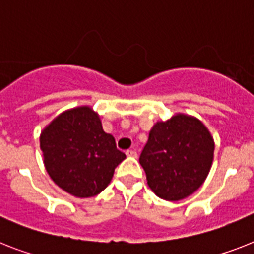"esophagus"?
I'll return each instance as SVG.
<instances>
[{"label":"esophagus","mask_w":254,"mask_h":254,"mask_svg":"<svg viewBox=\"0 0 254 254\" xmlns=\"http://www.w3.org/2000/svg\"><path fill=\"white\" fill-rule=\"evenodd\" d=\"M125 153H127V157H137V152H135V151H133V150H127Z\"/></svg>","instance_id":"34e87169"}]
</instances>
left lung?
I'll return each instance as SVG.
<instances>
[{"mask_svg": "<svg viewBox=\"0 0 254 254\" xmlns=\"http://www.w3.org/2000/svg\"><path fill=\"white\" fill-rule=\"evenodd\" d=\"M214 157V140L199 119L176 114L152 127L139 164L147 185L159 197L178 201L206 180Z\"/></svg>", "mask_w": 254, "mask_h": 254, "instance_id": "left-lung-1", "label": "left lung"}]
</instances>
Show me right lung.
Returning <instances> with one entry per match:
<instances>
[{
    "label": "right lung",
    "mask_w": 254,
    "mask_h": 254,
    "mask_svg": "<svg viewBox=\"0 0 254 254\" xmlns=\"http://www.w3.org/2000/svg\"><path fill=\"white\" fill-rule=\"evenodd\" d=\"M44 165L50 178L76 197H91L110 185L125 159L115 138L102 127L90 106L71 108L55 117L40 135Z\"/></svg>",
    "instance_id": "obj_1"
}]
</instances>
